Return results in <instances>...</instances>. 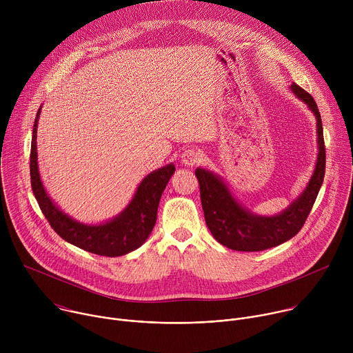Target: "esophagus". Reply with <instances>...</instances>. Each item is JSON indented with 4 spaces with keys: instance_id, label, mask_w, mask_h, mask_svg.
I'll list each match as a JSON object with an SVG mask.
<instances>
[{
    "instance_id": "1",
    "label": "esophagus",
    "mask_w": 353,
    "mask_h": 353,
    "mask_svg": "<svg viewBox=\"0 0 353 353\" xmlns=\"http://www.w3.org/2000/svg\"><path fill=\"white\" fill-rule=\"evenodd\" d=\"M203 159H204V154L201 152L199 149H195V148H188V149L183 150V154H181V162L185 166H195V165L203 162Z\"/></svg>"
}]
</instances>
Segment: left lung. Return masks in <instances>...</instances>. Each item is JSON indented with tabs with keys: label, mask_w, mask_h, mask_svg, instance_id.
<instances>
[{
	"label": "left lung",
	"mask_w": 353,
	"mask_h": 353,
	"mask_svg": "<svg viewBox=\"0 0 353 353\" xmlns=\"http://www.w3.org/2000/svg\"><path fill=\"white\" fill-rule=\"evenodd\" d=\"M294 94L303 100L317 119L319 157L309 185L288 210L276 216H257L239 205L219 177L208 170L196 169L201 204L212 236L228 248L236 251H261L279 245L303 228L321 188L325 174V145L323 123L313 96L292 83Z\"/></svg>",
	"instance_id": "left-lung-1"
}]
</instances>
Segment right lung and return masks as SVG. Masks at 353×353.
<instances>
[{
  "mask_svg": "<svg viewBox=\"0 0 353 353\" xmlns=\"http://www.w3.org/2000/svg\"><path fill=\"white\" fill-rule=\"evenodd\" d=\"M39 113L40 110L34 119L30 145V183L37 204L50 226L65 241L97 256L119 257L142 245L157 223L159 199L176 168L168 165L148 174L137 188L130 205L113 221L96 226L82 225L63 214L41 184L36 152Z\"/></svg>",
  "mask_w": 353,
  "mask_h": 353,
  "instance_id": "add662e5",
  "label": "right lung"
}]
</instances>
